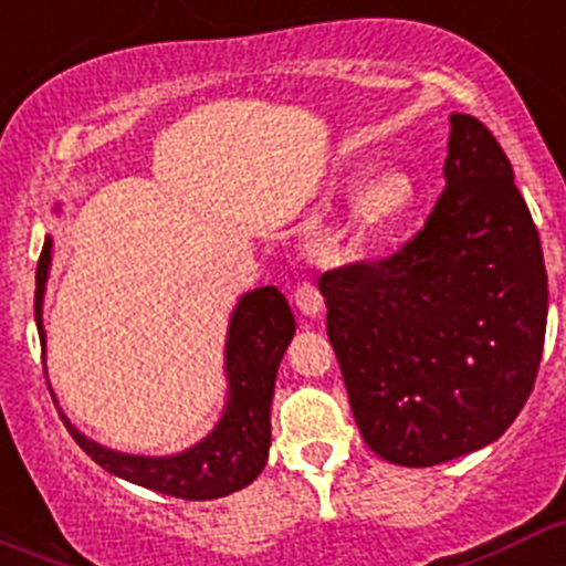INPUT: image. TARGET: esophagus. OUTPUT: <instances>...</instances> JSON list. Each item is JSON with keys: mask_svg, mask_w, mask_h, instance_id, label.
<instances>
[{"mask_svg": "<svg viewBox=\"0 0 566 566\" xmlns=\"http://www.w3.org/2000/svg\"><path fill=\"white\" fill-rule=\"evenodd\" d=\"M294 302H296V307H300L302 313H305V316H311V318H316L318 313L324 311V300H322V294H318V289L313 283H300L294 289Z\"/></svg>", "mask_w": 566, "mask_h": 566, "instance_id": "1", "label": "esophagus"}]
</instances>
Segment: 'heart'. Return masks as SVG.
Returning a JSON list of instances; mask_svg holds the SVG:
<instances>
[{"instance_id": "obj_1", "label": "heart", "mask_w": 566, "mask_h": 566, "mask_svg": "<svg viewBox=\"0 0 566 566\" xmlns=\"http://www.w3.org/2000/svg\"><path fill=\"white\" fill-rule=\"evenodd\" d=\"M416 203V184L401 167L374 172L357 189L349 211V233L357 244L371 248L401 226Z\"/></svg>"}]
</instances>
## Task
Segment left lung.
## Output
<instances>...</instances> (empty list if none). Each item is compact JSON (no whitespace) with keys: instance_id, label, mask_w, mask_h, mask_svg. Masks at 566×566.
I'll return each instance as SVG.
<instances>
[{"instance_id":"obj_1","label":"left lung","mask_w":566,"mask_h":566,"mask_svg":"<svg viewBox=\"0 0 566 566\" xmlns=\"http://www.w3.org/2000/svg\"><path fill=\"white\" fill-rule=\"evenodd\" d=\"M443 195L390 259L324 272L327 335L374 454L429 468L495 443L534 388L539 233L490 128L454 115Z\"/></svg>"}]
</instances>
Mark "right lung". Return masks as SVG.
<instances>
[{
  "label": "right lung",
  "mask_w": 566,
  "mask_h": 566,
  "mask_svg": "<svg viewBox=\"0 0 566 566\" xmlns=\"http://www.w3.org/2000/svg\"><path fill=\"white\" fill-rule=\"evenodd\" d=\"M52 244L54 239L46 237L35 272V324L43 352H46L43 294L52 270ZM294 313L275 285H264L239 296L226 338V410L217 427L187 451L170 457L120 454L85 438L65 416L63 423L80 449L117 479L184 501H211V497L231 495L248 486L266 465L277 366L294 338Z\"/></svg>",
  "instance_id": "1"
}]
</instances>
